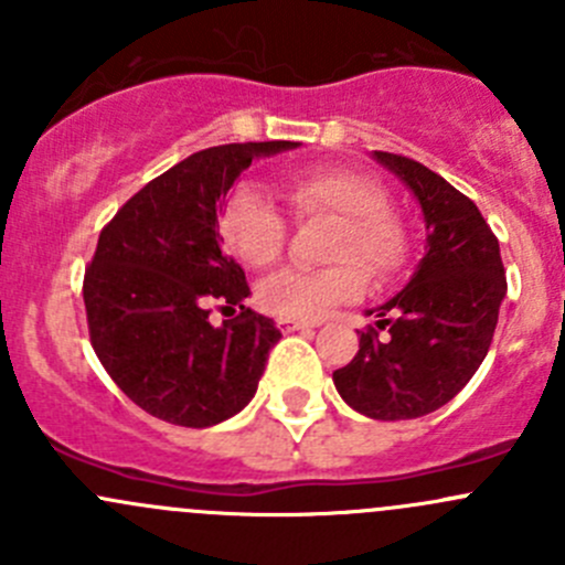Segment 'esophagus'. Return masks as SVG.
I'll list each match as a JSON object with an SVG mask.
<instances>
[{
	"label": "esophagus",
	"instance_id": "34e87169",
	"mask_svg": "<svg viewBox=\"0 0 565 565\" xmlns=\"http://www.w3.org/2000/svg\"><path fill=\"white\" fill-rule=\"evenodd\" d=\"M315 324L311 322H300V319H278V330L281 333H295V330H311Z\"/></svg>",
	"mask_w": 565,
	"mask_h": 565
}]
</instances>
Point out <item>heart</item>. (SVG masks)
Returning <instances> with one entry per match:
<instances>
[{"mask_svg": "<svg viewBox=\"0 0 565 565\" xmlns=\"http://www.w3.org/2000/svg\"><path fill=\"white\" fill-rule=\"evenodd\" d=\"M281 193L298 218H335L328 243V259L335 265L322 270L287 267L267 276L256 289V300L267 315L303 322L319 319L366 292V270L391 276L402 267L407 235L402 221L385 207L383 188L372 180L339 169H317L284 182ZM218 226L226 246L254 267L273 265L287 246V221L267 193L250 182L230 193Z\"/></svg>", "mask_w": 565, "mask_h": 565, "instance_id": "heart-1", "label": "heart"}]
</instances>
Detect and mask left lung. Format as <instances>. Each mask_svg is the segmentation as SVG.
<instances>
[{
	"instance_id": "1",
	"label": "left lung",
	"mask_w": 565,
	"mask_h": 565,
	"mask_svg": "<svg viewBox=\"0 0 565 565\" xmlns=\"http://www.w3.org/2000/svg\"><path fill=\"white\" fill-rule=\"evenodd\" d=\"M418 199L426 250L407 287L369 311L377 330L361 333L358 355L335 369L339 396L374 420L429 415L470 383L487 358L505 298L498 237L476 204L413 158L374 150Z\"/></svg>"
}]
</instances>
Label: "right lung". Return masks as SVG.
Here are the masks:
<instances>
[{"instance_id": "right-lung-1", "label": "right lung", "mask_w": 565, "mask_h": 565, "mask_svg": "<svg viewBox=\"0 0 565 565\" xmlns=\"http://www.w3.org/2000/svg\"><path fill=\"white\" fill-rule=\"evenodd\" d=\"M298 141H246L193 152L147 182L104 226L84 273L89 341L134 404L174 426L204 429L254 398L276 322L243 306L246 273L224 254L218 215L254 158ZM242 306L221 329L209 306Z\"/></svg>"}]
</instances>
